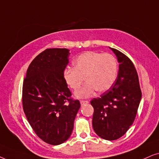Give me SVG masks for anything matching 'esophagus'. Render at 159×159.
Here are the masks:
<instances>
[{
	"mask_svg": "<svg viewBox=\"0 0 159 159\" xmlns=\"http://www.w3.org/2000/svg\"><path fill=\"white\" fill-rule=\"evenodd\" d=\"M89 102L88 101H83V100H81V101H80V103H81V105H84V104H87Z\"/></svg>",
	"mask_w": 159,
	"mask_h": 159,
	"instance_id": "34e87169",
	"label": "esophagus"
}]
</instances>
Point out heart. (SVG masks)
<instances>
[{
    "label": "heart",
    "instance_id": "1",
    "mask_svg": "<svg viewBox=\"0 0 159 159\" xmlns=\"http://www.w3.org/2000/svg\"><path fill=\"white\" fill-rule=\"evenodd\" d=\"M74 68L66 67L63 78L67 86L77 91L85 77L87 82L75 93L77 98H88L95 90L106 92L111 88L118 74V61L111 53L87 51L74 60Z\"/></svg>",
    "mask_w": 159,
    "mask_h": 159
}]
</instances>
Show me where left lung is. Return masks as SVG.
I'll list each match as a JSON object with an SVG mask.
<instances>
[{
  "mask_svg": "<svg viewBox=\"0 0 159 159\" xmlns=\"http://www.w3.org/2000/svg\"><path fill=\"white\" fill-rule=\"evenodd\" d=\"M119 63L116 81L99 98L91 100L94 108L93 129L107 140H114L125 134L135 119L141 93L139 78L132 61L118 50L112 48Z\"/></svg>",
  "mask_w": 159,
  "mask_h": 159,
  "instance_id": "1",
  "label": "left lung"
}]
</instances>
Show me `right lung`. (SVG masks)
<instances>
[{"label":"right lung","mask_w":159,"mask_h":159,"mask_svg":"<svg viewBox=\"0 0 159 159\" xmlns=\"http://www.w3.org/2000/svg\"><path fill=\"white\" fill-rule=\"evenodd\" d=\"M69 54L67 48L45 50L31 62L24 79V112L37 135L50 145L68 140L80 108L63 78Z\"/></svg>","instance_id":"obj_1"}]
</instances>
